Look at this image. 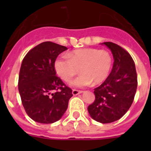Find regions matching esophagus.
I'll list each match as a JSON object with an SVG mask.
<instances>
[{"instance_id": "esophagus-1", "label": "esophagus", "mask_w": 151, "mask_h": 151, "mask_svg": "<svg viewBox=\"0 0 151 151\" xmlns=\"http://www.w3.org/2000/svg\"><path fill=\"white\" fill-rule=\"evenodd\" d=\"M83 91H81V90H77V89H73L72 91V93H73V96H77L78 94H81V93H82Z\"/></svg>"}]
</instances>
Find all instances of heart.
<instances>
[{
  "label": "heart",
  "instance_id": "obj_1",
  "mask_svg": "<svg viewBox=\"0 0 151 151\" xmlns=\"http://www.w3.org/2000/svg\"><path fill=\"white\" fill-rule=\"evenodd\" d=\"M113 59L108 51L97 48H81L66 55L58 57L54 63L57 75L65 82H70L78 73L81 74L71 82L74 87L83 88L98 85L106 79L112 66Z\"/></svg>",
  "mask_w": 151,
  "mask_h": 151
}]
</instances>
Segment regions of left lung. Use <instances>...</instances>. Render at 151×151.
Returning <instances> with one entry per match:
<instances>
[{"mask_svg": "<svg viewBox=\"0 0 151 151\" xmlns=\"http://www.w3.org/2000/svg\"><path fill=\"white\" fill-rule=\"evenodd\" d=\"M112 52L114 66L104 82L94 89L96 99L88 106L90 116L100 123L119 120L129 110L137 88V73L129 52L117 44L104 42Z\"/></svg>", "mask_w": 151, "mask_h": 151, "instance_id": "obj_1", "label": "left lung"}]
</instances>
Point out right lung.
Returning <instances> with one entry per match:
<instances>
[{
	"instance_id": "1",
	"label": "right lung",
	"mask_w": 151,
	"mask_h": 151,
	"mask_svg": "<svg viewBox=\"0 0 151 151\" xmlns=\"http://www.w3.org/2000/svg\"><path fill=\"white\" fill-rule=\"evenodd\" d=\"M67 50L65 46L45 41L35 46L22 59L19 92L25 111L34 122L51 124L62 117L73 96L72 89L56 75L55 60Z\"/></svg>"
}]
</instances>
